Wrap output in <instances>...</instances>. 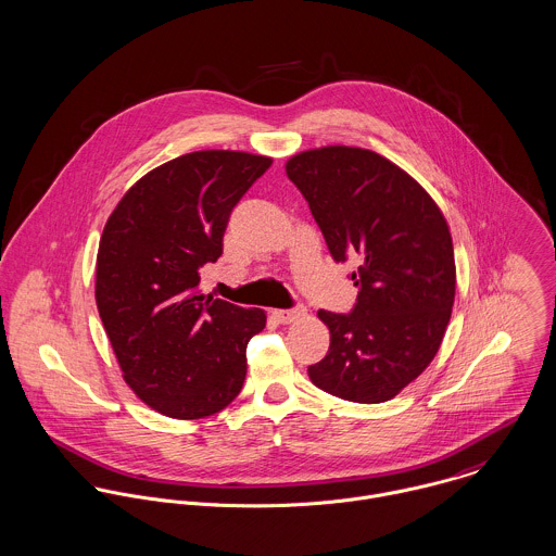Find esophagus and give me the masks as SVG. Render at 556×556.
I'll list each match as a JSON object with an SVG mask.
<instances>
[{"mask_svg": "<svg viewBox=\"0 0 556 556\" xmlns=\"http://www.w3.org/2000/svg\"><path fill=\"white\" fill-rule=\"evenodd\" d=\"M271 314H274V318H276L278 323L289 325V323H295V320H300L302 316H305V305L298 303V305L287 307V309H274Z\"/></svg>", "mask_w": 556, "mask_h": 556, "instance_id": "obj_1", "label": "esophagus"}]
</instances>
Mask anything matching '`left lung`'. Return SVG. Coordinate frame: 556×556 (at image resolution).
<instances>
[{
  "label": "left lung",
  "instance_id": "left-lung-1",
  "mask_svg": "<svg viewBox=\"0 0 556 556\" xmlns=\"http://www.w3.org/2000/svg\"><path fill=\"white\" fill-rule=\"evenodd\" d=\"M289 180L336 263L358 254L349 274L351 312L320 309L329 353L309 380L356 404L395 397L438 353L455 302V251L440 207L389 159L351 147L295 154Z\"/></svg>",
  "mask_w": 556,
  "mask_h": 556
}]
</instances>
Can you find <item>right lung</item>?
Masks as SVG:
<instances>
[{
	"label": "right lung",
	"mask_w": 556,
	"mask_h": 556,
	"mask_svg": "<svg viewBox=\"0 0 556 556\" xmlns=\"http://www.w3.org/2000/svg\"><path fill=\"white\" fill-rule=\"evenodd\" d=\"M249 152L182 154L140 178L101 233L96 300L125 382L152 409L193 420L231 404L265 312L198 291L231 210L269 169Z\"/></svg>",
	"instance_id": "1"
}]
</instances>
